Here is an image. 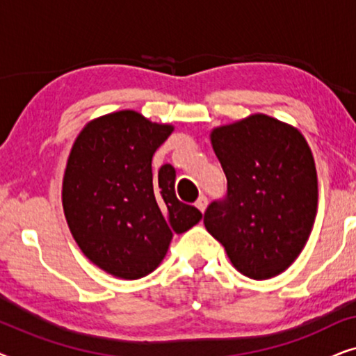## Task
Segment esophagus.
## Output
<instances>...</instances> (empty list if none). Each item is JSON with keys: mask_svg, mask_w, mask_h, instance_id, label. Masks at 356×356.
Wrapping results in <instances>:
<instances>
[{"mask_svg": "<svg viewBox=\"0 0 356 356\" xmlns=\"http://www.w3.org/2000/svg\"><path fill=\"white\" fill-rule=\"evenodd\" d=\"M207 204H209V201H207L206 196H199V199L196 201V207H197L201 212H204V211H206V209H207Z\"/></svg>", "mask_w": 356, "mask_h": 356, "instance_id": "esophagus-1", "label": "esophagus"}]
</instances>
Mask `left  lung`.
I'll use <instances>...</instances> for the list:
<instances>
[{
	"instance_id": "8db88e82",
	"label": "left lung",
	"mask_w": 356,
	"mask_h": 356,
	"mask_svg": "<svg viewBox=\"0 0 356 356\" xmlns=\"http://www.w3.org/2000/svg\"><path fill=\"white\" fill-rule=\"evenodd\" d=\"M227 196L209 204L207 232L233 267L254 280L289 269L308 241L318 211V175L303 134L267 115L211 133Z\"/></svg>"
}]
</instances>
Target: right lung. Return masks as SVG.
Listing matches in <instances>:
<instances>
[{"instance_id":"add662e5","label":"right lung","mask_w":356,"mask_h":356,"mask_svg":"<svg viewBox=\"0 0 356 356\" xmlns=\"http://www.w3.org/2000/svg\"><path fill=\"white\" fill-rule=\"evenodd\" d=\"M172 131V124L123 110L92 120L72 144L63 178L67 225L81 251L120 279L157 269L173 233L202 217L178 201L172 165L152 173L155 150Z\"/></svg>"}]
</instances>
